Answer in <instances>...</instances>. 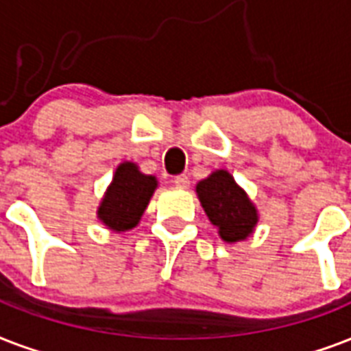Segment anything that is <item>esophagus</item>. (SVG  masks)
<instances>
[{
    "mask_svg": "<svg viewBox=\"0 0 351 351\" xmlns=\"http://www.w3.org/2000/svg\"><path fill=\"white\" fill-rule=\"evenodd\" d=\"M172 183L178 186V189H189L190 184V179L186 173H181V176H176V178L172 179Z\"/></svg>",
    "mask_w": 351,
    "mask_h": 351,
    "instance_id": "1",
    "label": "esophagus"
}]
</instances>
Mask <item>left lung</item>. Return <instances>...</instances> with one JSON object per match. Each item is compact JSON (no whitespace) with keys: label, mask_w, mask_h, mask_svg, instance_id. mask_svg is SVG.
Masks as SVG:
<instances>
[{"label":"left lung","mask_w":351,"mask_h":351,"mask_svg":"<svg viewBox=\"0 0 351 351\" xmlns=\"http://www.w3.org/2000/svg\"><path fill=\"white\" fill-rule=\"evenodd\" d=\"M201 206L227 243L245 240L258 223V210L227 170H216L195 184Z\"/></svg>","instance_id":"left-lung-1"}]
</instances>
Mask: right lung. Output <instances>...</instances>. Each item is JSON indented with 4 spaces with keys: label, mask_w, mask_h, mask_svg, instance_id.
Wrapping results in <instances>:
<instances>
[{
    "label": "right lung",
    "mask_w": 351,
    "mask_h": 351,
    "mask_svg": "<svg viewBox=\"0 0 351 351\" xmlns=\"http://www.w3.org/2000/svg\"><path fill=\"white\" fill-rule=\"evenodd\" d=\"M157 179L138 170L135 162L124 161L115 170L113 181L100 201L97 216L115 232L133 229L150 203Z\"/></svg>",
    "instance_id": "1"
}]
</instances>
